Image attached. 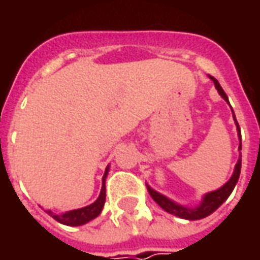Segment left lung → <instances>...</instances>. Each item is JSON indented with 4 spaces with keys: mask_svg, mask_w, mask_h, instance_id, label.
<instances>
[{
    "mask_svg": "<svg viewBox=\"0 0 260 260\" xmlns=\"http://www.w3.org/2000/svg\"><path fill=\"white\" fill-rule=\"evenodd\" d=\"M210 79L214 82V85L215 88H217V91H218V94L221 95L225 101L229 103V98H227V95H225V92L223 91V88H221L220 84H218V81H217L215 78H213V76H210ZM232 111H233V110H232ZM233 117H235V113H233ZM235 121H236V117H235ZM236 125H237L239 139H240L239 150H242V135H240V127H239V123H237V121H236ZM240 169H242V153H240V156H239V160H237V164H236L235 172H233V175H232V178H230V179H229V181H227L221 188L215 189V191H213V192L205 194L204 197H203L201 204L197 205V207H194V208H189V207H184V205L176 204L175 201L169 200V198H166L165 195L159 194L157 191L152 189L149 185H147V191H149L150 197L155 200L156 203L160 205L165 211H168V213L176 215V217H181V218H185V220H200V218H204V217L210 215L211 213H214L215 210H217V208H218V207L223 204L225 200L229 198V195L232 194V191L235 189L236 184H237V181H239Z\"/></svg>",
    "mask_w": 260,
    "mask_h": 260,
    "instance_id": "1",
    "label": "left lung"
}]
</instances>
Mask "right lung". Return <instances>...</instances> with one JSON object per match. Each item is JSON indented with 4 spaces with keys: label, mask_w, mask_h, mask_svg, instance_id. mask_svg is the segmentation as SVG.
Returning a JSON list of instances; mask_svg holds the SVG:
<instances>
[{
    "label": "right lung",
    "mask_w": 260,
    "mask_h": 260,
    "mask_svg": "<svg viewBox=\"0 0 260 260\" xmlns=\"http://www.w3.org/2000/svg\"><path fill=\"white\" fill-rule=\"evenodd\" d=\"M108 166L105 169V174L103 176V188H101V192H100V197L96 198V201L92 203L91 205H86L84 208H78V210H72V211H68V213H63V214H55L53 211L50 210H46V213L49 215H52L55 218L56 221L62 223V224L66 225H82L94 220L95 217H98L100 213L103 211L105 203V178H107V174H108Z\"/></svg>",
    "instance_id": "right-lung-1"
}]
</instances>
